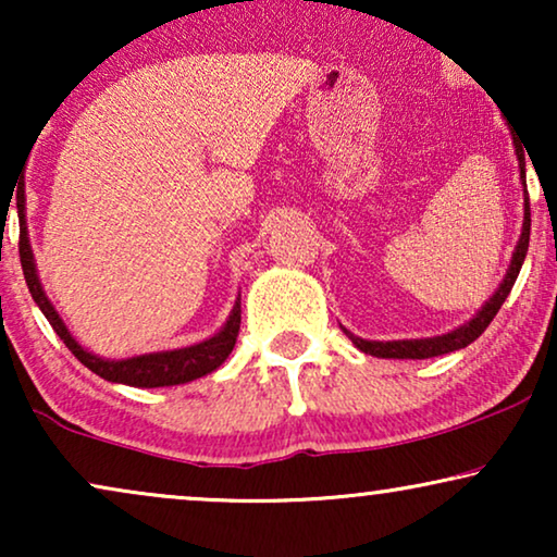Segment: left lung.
<instances>
[{
    "instance_id": "left-lung-1",
    "label": "left lung",
    "mask_w": 557,
    "mask_h": 557,
    "mask_svg": "<svg viewBox=\"0 0 557 557\" xmlns=\"http://www.w3.org/2000/svg\"><path fill=\"white\" fill-rule=\"evenodd\" d=\"M515 151H517V162H520V177H522V185H524V149L517 147V144H515ZM528 246H530V197H524L522 235H520V240H517V246H515V253H512V261H509L507 276L499 284L497 292L492 294V299L476 311L474 319H469V322L461 324L459 330L441 334V337H429V339L372 342V339L355 337V334L347 332V330H345V334L349 339H352V345L357 349H362L364 355L385 357V360H425V357H438V355H446V352H456V349L471 345V342H474L479 334H482L486 326L492 324V319L497 317L502 304H505L509 292H512L517 276H520L524 256H528Z\"/></svg>"
}]
</instances>
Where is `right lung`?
Wrapping results in <instances>:
<instances>
[{
	"mask_svg": "<svg viewBox=\"0 0 557 557\" xmlns=\"http://www.w3.org/2000/svg\"><path fill=\"white\" fill-rule=\"evenodd\" d=\"M22 212V210H20ZM20 261H22V273H25L27 288L33 294V299L60 339L65 342V347L78 357V360L86 364L90 372H96L98 377L109 380V383H121L132 387H166V385H182L189 383V380H197L208 372L218 370L220 364L227 360V355L233 352L235 339H238L240 330V296L235 301V307L223 324V330L212 334L210 339L197 342V345L182 347V349H164V352H149V355H136L126 357V360H103L88 349H83L78 342L73 339V334L67 332L63 319L52 307L48 296H45V288L37 278V265L33 248H29L27 227H25V215H22L20 225Z\"/></svg>",
	"mask_w": 557,
	"mask_h": 557,
	"instance_id": "1",
	"label": "right lung"
}]
</instances>
